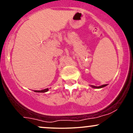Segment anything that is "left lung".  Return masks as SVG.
<instances>
[{
	"instance_id": "1",
	"label": "left lung",
	"mask_w": 133,
	"mask_h": 133,
	"mask_svg": "<svg viewBox=\"0 0 133 133\" xmlns=\"http://www.w3.org/2000/svg\"><path fill=\"white\" fill-rule=\"evenodd\" d=\"M108 84H103L102 85V86H92V85H90V86L91 87V88H96V89H100V88H104V87L106 86Z\"/></svg>"
}]
</instances>
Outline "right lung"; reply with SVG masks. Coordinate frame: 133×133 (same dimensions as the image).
<instances>
[{
  "label": "right lung",
  "mask_w": 133,
  "mask_h": 133,
  "mask_svg": "<svg viewBox=\"0 0 133 133\" xmlns=\"http://www.w3.org/2000/svg\"><path fill=\"white\" fill-rule=\"evenodd\" d=\"M49 91V89L48 88H47V89H43V90H41V91H34V92H47V91Z\"/></svg>",
  "instance_id": "1"
}]
</instances>
